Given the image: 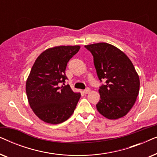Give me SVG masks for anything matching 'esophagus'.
Instances as JSON below:
<instances>
[{
  "label": "esophagus",
  "mask_w": 157,
  "mask_h": 157,
  "mask_svg": "<svg viewBox=\"0 0 157 157\" xmlns=\"http://www.w3.org/2000/svg\"><path fill=\"white\" fill-rule=\"evenodd\" d=\"M90 91H91V89H90L89 88H87V89H86L84 91H83V93H84L85 94H88Z\"/></svg>",
  "instance_id": "obj_1"
}]
</instances>
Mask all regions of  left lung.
<instances>
[{
  "mask_svg": "<svg viewBox=\"0 0 157 157\" xmlns=\"http://www.w3.org/2000/svg\"><path fill=\"white\" fill-rule=\"evenodd\" d=\"M94 56L98 79L105 81L98 92L96 109L109 119L127 114L135 104L139 92V77L131 60L113 45L98 43L85 46Z\"/></svg>",
  "mask_w": 157,
  "mask_h": 157,
  "instance_id": "1",
  "label": "left lung"
}]
</instances>
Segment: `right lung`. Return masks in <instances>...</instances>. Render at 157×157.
Segmentation results:
<instances>
[{"label":"right lung","mask_w":157,"mask_h":157,"mask_svg":"<svg viewBox=\"0 0 157 157\" xmlns=\"http://www.w3.org/2000/svg\"><path fill=\"white\" fill-rule=\"evenodd\" d=\"M79 49V46L46 49L31 68L25 84L28 101L34 113L44 122L61 124L74 112L81 94L73 91L69 85L59 86V83L67 79V63Z\"/></svg>","instance_id":"add662e5"}]
</instances>
